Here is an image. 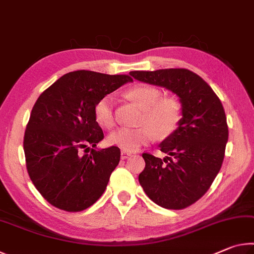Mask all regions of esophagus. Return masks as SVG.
Masks as SVG:
<instances>
[{
  "instance_id": "esophagus-1",
  "label": "esophagus",
  "mask_w": 254,
  "mask_h": 254,
  "mask_svg": "<svg viewBox=\"0 0 254 254\" xmlns=\"http://www.w3.org/2000/svg\"><path fill=\"white\" fill-rule=\"evenodd\" d=\"M130 156H131V153L128 151H126V150H123V151L121 152V158L123 159V160H124V159H127Z\"/></svg>"
}]
</instances>
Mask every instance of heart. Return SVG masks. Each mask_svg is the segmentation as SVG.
Masks as SVG:
<instances>
[{
    "label": "heart",
    "mask_w": 254,
    "mask_h": 254,
    "mask_svg": "<svg viewBox=\"0 0 254 254\" xmlns=\"http://www.w3.org/2000/svg\"><path fill=\"white\" fill-rule=\"evenodd\" d=\"M127 97L143 111L141 124L137 128L120 127L111 132L107 142L126 151H134L149 143L154 134L167 137L177 130L182 120V106L170 97H162L157 87L147 84L136 85L127 92ZM94 117L101 127L111 128L114 126L113 98L106 95L98 100L94 107Z\"/></svg>",
    "instance_id": "b5f03b06"
}]
</instances>
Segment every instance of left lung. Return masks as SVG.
<instances>
[{
  "instance_id": "obj_1",
  "label": "left lung",
  "mask_w": 254,
  "mask_h": 254,
  "mask_svg": "<svg viewBox=\"0 0 254 254\" xmlns=\"http://www.w3.org/2000/svg\"><path fill=\"white\" fill-rule=\"evenodd\" d=\"M133 78L173 92L182 104V120L159 144L163 159L143 153L145 168L139 183L163 208L182 209L198 200L220 171L229 127L223 105L210 86L184 68L131 71Z\"/></svg>"
}]
</instances>
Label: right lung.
<instances>
[{
    "label": "right lung",
    "instance_id": "obj_1",
    "mask_svg": "<svg viewBox=\"0 0 254 254\" xmlns=\"http://www.w3.org/2000/svg\"><path fill=\"white\" fill-rule=\"evenodd\" d=\"M130 81L127 75L71 71L37 100L24 133L25 161L34 187L55 207L79 212L104 192L121 151L118 147L97 149L104 134L94 107Z\"/></svg>",
    "mask_w": 254,
    "mask_h": 254
}]
</instances>
